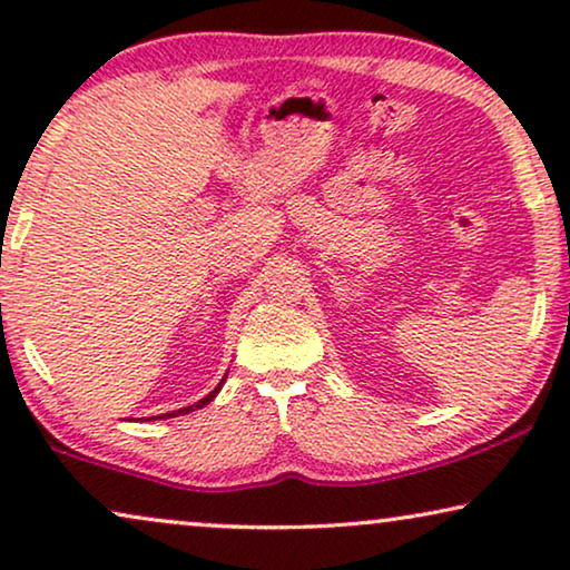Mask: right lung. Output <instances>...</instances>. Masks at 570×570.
Listing matches in <instances>:
<instances>
[{
	"label": "right lung",
	"instance_id": "obj_1",
	"mask_svg": "<svg viewBox=\"0 0 570 570\" xmlns=\"http://www.w3.org/2000/svg\"><path fill=\"white\" fill-rule=\"evenodd\" d=\"M225 384V379L220 381V384H217L215 386V392H209L207 396H205V400H199L197 404H191V407H184V410H176V412H168V415H160V417H170V415H174V417H178V415H186V412H191V410H199V407H205V404H209V402H213L215 400V394L217 392H220V386Z\"/></svg>",
	"mask_w": 570,
	"mask_h": 570
}]
</instances>
